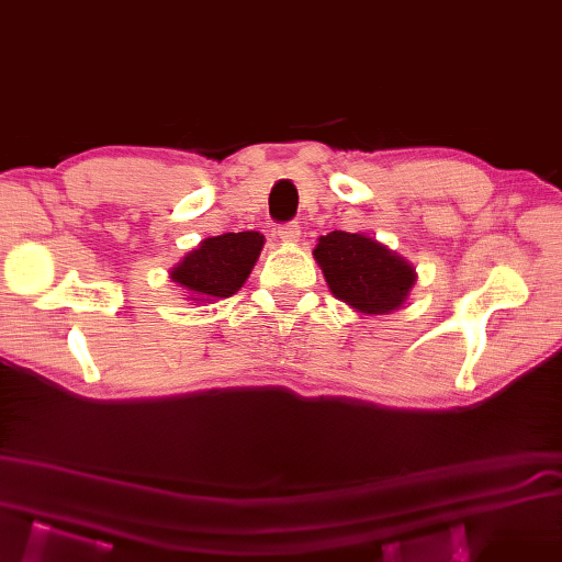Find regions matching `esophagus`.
Masks as SVG:
<instances>
[{
    "label": "esophagus",
    "instance_id": "34e87169",
    "mask_svg": "<svg viewBox=\"0 0 562 562\" xmlns=\"http://www.w3.org/2000/svg\"><path fill=\"white\" fill-rule=\"evenodd\" d=\"M300 236H302V226H300V222L282 224L280 229H278V238H280L282 244H296V241H300Z\"/></svg>",
    "mask_w": 562,
    "mask_h": 562
}]
</instances>
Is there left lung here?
<instances>
[{"mask_svg":"<svg viewBox=\"0 0 562 562\" xmlns=\"http://www.w3.org/2000/svg\"><path fill=\"white\" fill-rule=\"evenodd\" d=\"M314 258L330 292L360 314H391L415 284V268L364 234L330 232L318 238Z\"/></svg>","mask_w":562,"mask_h":562,"instance_id":"left-lung-1","label":"left lung"}]
</instances>
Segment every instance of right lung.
Listing matches in <instances>:
<instances>
[{"instance_id": "right-lung-1", "label": "right lung", "mask_w": 562, "mask_h": 562, "mask_svg": "<svg viewBox=\"0 0 562 562\" xmlns=\"http://www.w3.org/2000/svg\"><path fill=\"white\" fill-rule=\"evenodd\" d=\"M266 238L258 232H238L205 238L171 270V280L193 302L226 300L244 288Z\"/></svg>"}]
</instances>
